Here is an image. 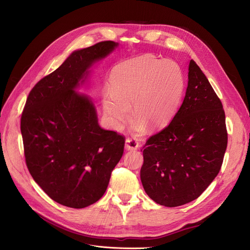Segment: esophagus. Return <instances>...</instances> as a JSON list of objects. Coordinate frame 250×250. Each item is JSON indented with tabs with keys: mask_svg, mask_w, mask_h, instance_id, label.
Masks as SVG:
<instances>
[{
	"mask_svg": "<svg viewBox=\"0 0 250 250\" xmlns=\"http://www.w3.org/2000/svg\"><path fill=\"white\" fill-rule=\"evenodd\" d=\"M125 148L127 150H137L139 148V144L131 138H127L125 141Z\"/></svg>",
	"mask_w": 250,
	"mask_h": 250,
	"instance_id": "esophagus-1",
	"label": "esophagus"
}]
</instances>
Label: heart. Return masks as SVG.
Wrapping results in <instances>:
<instances>
[{"label":"heart","instance_id":"obj_1","mask_svg":"<svg viewBox=\"0 0 250 250\" xmlns=\"http://www.w3.org/2000/svg\"><path fill=\"white\" fill-rule=\"evenodd\" d=\"M111 92L104 100V111L112 128L120 130L131 117L133 129L143 132L165 126L175 114L184 90V76L177 63L142 55L114 70Z\"/></svg>","mask_w":250,"mask_h":250}]
</instances>
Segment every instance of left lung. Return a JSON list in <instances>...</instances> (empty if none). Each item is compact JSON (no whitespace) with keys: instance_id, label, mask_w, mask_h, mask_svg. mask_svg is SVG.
Listing matches in <instances>:
<instances>
[{"instance_id":"obj_1","label":"left lung","mask_w":250,"mask_h":250,"mask_svg":"<svg viewBox=\"0 0 250 250\" xmlns=\"http://www.w3.org/2000/svg\"><path fill=\"white\" fill-rule=\"evenodd\" d=\"M226 147L221 101L191 60L182 105L170 124L147 140L143 150L140 177L147 195L166 207L198 198L217 176Z\"/></svg>"}]
</instances>
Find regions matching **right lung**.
<instances>
[{
	"mask_svg": "<svg viewBox=\"0 0 250 250\" xmlns=\"http://www.w3.org/2000/svg\"><path fill=\"white\" fill-rule=\"evenodd\" d=\"M119 46L100 42L77 50L30 92L21 117L30 173L54 201L84 208L105 193L124 151V137L102 129L89 96L78 89L94 64Z\"/></svg>",
	"mask_w": 250,
	"mask_h": 250,
	"instance_id": "obj_1",
	"label": "right lung"
}]
</instances>
